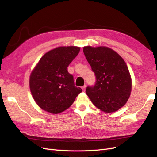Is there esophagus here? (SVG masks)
Masks as SVG:
<instances>
[{
    "instance_id": "esophagus-1",
    "label": "esophagus",
    "mask_w": 157,
    "mask_h": 157,
    "mask_svg": "<svg viewBox=\"0 0 157 157\" xmlns=\"http://www.w3.org/2000/svg\"><path fill=\"white\" fill-rule=\"evenodd\" d=\"M86 85H84V86H82V90H84V91H85V90H86Z\"/></svg>"
}]
</instances>
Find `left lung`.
Segmentation results:
<instances>
[{"instance_id": "obj_1", "label": "left lung", "mask_w": 157, "mask_h": 157, "mask_svg": "<svg viewBox=\"0 0 157 157\" xmlns=\"http://www.w3.org/2000/svg\"><path fill=\"white\" fill-rule=\"evenodd\" d=\"M84 55L96 75L95 84L86 94L96 107L113 113L124 106L132 91V79L125 62L106 46H84Z\"/></svg>"}]
</instances>
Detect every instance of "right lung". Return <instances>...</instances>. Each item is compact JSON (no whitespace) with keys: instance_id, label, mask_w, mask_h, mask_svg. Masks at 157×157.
<instances>
[{"instance_id":"1","label":"right lung","mask_w":157,"mask_h":157,"mask_svg":"<svg viewBox=\"0 0 157 157\" xmlns=\"http://www.w3.org/2000/svg\"><path fill=\"white\" fill-rule=\"evenodd\" d=\"M80 51L78 46H61L42 56L29 78L33 98L42 109L57 114L67 109L82 89L75 86L67 67Z\"/></svg>"}]
</instances>
